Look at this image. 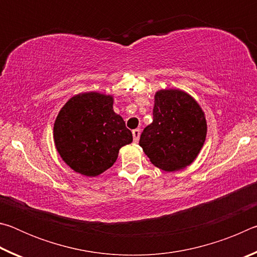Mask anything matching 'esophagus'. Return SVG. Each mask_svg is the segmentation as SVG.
<instances>
[{
    "instance_id": "esophagus-1",
    "label": "esophagus",
    "mask_w": 257,
    "mask_h": 257,
    "mask_svg": "<svg viewBox=\"0 0 257 257\" xmlns=\"http://www.w3.org/2000/svg\"><path fill=\"white\" fill-rule=\"evenodd\" d=\"M133 137H134V142L137 143L139 141V137H141V129H135L133 130Z\"/></svg>"
}]
</instances>
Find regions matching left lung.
Listing matches in <instances>:
<instances>
[{
  "mask_svg": "<svg viewBox=\"0 0 257 257\" xmlns=\"http://www.w3.org/2000/svg\"><path fill=\"white\" fill-rule=\"evenodd\" d=\"M205 113L181 89H160L154 95L153 122L141 135L139 145L155 167L167 172L188 167L205 143Z\"/></svg>",
  "mask_w": 257,
  "mask_h": 257,
  "instance_id": "8db88e82",
  "label": "left lung"
}]
</instances>
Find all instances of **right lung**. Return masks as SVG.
Here are the masks:
<instances>
[{
  "label": "right lung",
  "mask_w": 257,
  "mask_h": 257,
  "mask_svg": "<svg viewBox=\"0 0 257 257\" xmlns=\"http://www.w3.org/2000/svg\"><path fill=\"white\" fill-rule=\"evenodd\" d=\"M113 95L80 93L61 107L53 127L55 149L73 171L86 177L103 173L133 142L122 116L113 110Z\"/></svg>",
  "instance_id": "obj_1"
}]
</instances>
